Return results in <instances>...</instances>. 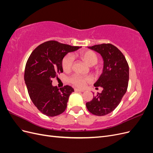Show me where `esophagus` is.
<instances>
[{
    "instance_id": "obj_1",
    "label": "esophagus",
    "mask_w": 153,
    "mask_h": 153,
    "mask_svg": "<svg viewBox=\"0 0 153 153\" xmlns=\"http://www.w3.org/2000/svg\"><path fill=\"white\" fill-rule=\"evenodd\" d=\"M75 92H84V91L82 90V89H77V88H75Z\"/></svg>"
}]
</instances>
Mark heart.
<instances>
[{"label":"heart","instance_id":"heart-1","mask_svg":"<svg viewBox=\"0 0 153 153\" xmlns=\"http://www.w3.org/2000/svg\"><path fill=\"white\" fill-rule=\"evenodd\" d=\"M80 58L90 66H94L98 62V57L91 50L82 51L78 54ZM74 62V58L71 54H68L62 60V67L63 70L68 73L71 70ZM69 82L78 87H84L86 83L92 81L91 77H84L78 74H75L69 78Z\"/></svg>","mask_w":153,"mask_h":153}]
</instances>
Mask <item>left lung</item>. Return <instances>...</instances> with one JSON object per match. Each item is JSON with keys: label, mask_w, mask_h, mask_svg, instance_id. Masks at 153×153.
Instances as JSON below:
<instances>
[{"label": "left lung", "mask_w": 153, "mask_h": 153, "mask_svg": "<svg viewBox=\"0 0 153 153\" xmlns=\"http://www.w3.org/2000/svg\"><path fill=\"white\" fill-rule=\"evenodd\" d=\"M100 53L103 60L102 73L94 86L103 88L101 93L86 103L87 110L92 114L102 116L112 112L125 94L129 81V66L124 55L111 44L88 47Z\"/></svg>", "instance_id": "8db88e82"}]
</instances>
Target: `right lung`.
<instances>
[{"instance_id": "1", "label": "right lung", "mask_w": 153, "mask_h": 153, "mask_svg": "<svg viewBox=\"0 0 153 153\" xmlns=\"http://www.w3.org/2000/svg\"><path fill=\"white\" fill-rule=\"evenodd\" d=\"M80 48L47 41L32 52L27 62L24 80L29 96L37 108L47 116L61 114L67 107L74 89L68 85L58 89L52 85V79L63 72L62 60L65 55Z\"/></svg>"}]
</instances>
